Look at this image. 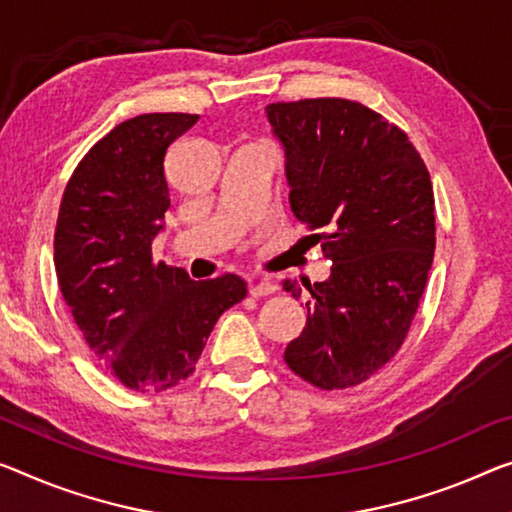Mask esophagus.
I'll use <instances>...</instances> for the list:
<instances>
[{
    "instance_id": "1",
    "label": "esophagus",
    "mask_w": 512,
    "mask_h": 512,
    "mask_svg": "<svg viewBox=\"0 0 512 512\" xmlns=\"http://www.w3.org/2000/svg\"><path fill=\"white\" fill-rule=\"evenodd\" d=\"M249 293L254 295V297H265V295H272V293H277V283L270 281V279H261V281L251 283V286H249Z\"/></svg>"
}]
</instances>
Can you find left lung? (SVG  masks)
Here are the masks:
<instances>
[{
    "label": "left lung",
    "mask_w": 512,
    "mask_h": 512,
    "mask_svg": "<svg viewBox=\"0 0 512 512\" xmlns=\"http://www.w3.org/2000/svg\"><path fill=\"white\" fill-rule=\"evenodd\" d=\"M286 155L293 215L320 242L329 277L306 295V327L283 359L320 389H348L396 355L435 254V196L421 155L400 128L343 98L265 107Z\"/></svg>",
    "instance_id": "left-lung-1"
}]
</instances>
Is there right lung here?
Here are the masks:
<instances>
[{
    "mask_svg": "<svg viewBox=\"0 0 512 512\" xmlns=\"http://www.w3.org/2000/svg\"><path fill=\"white\" fill-rule=\"evenodd\" d=\"M196 114H141L102 137L70 176L54 231L59 288L86 345L132 391L194 373L217 318L245 300L235 274L194 281L153 263L171 206L164 155Z\"/></svg>",
    "mask_w": 512,
    "mask_h": 512,
    "instance_id": "1",
    "label": "right lung"
}]
</instances>
